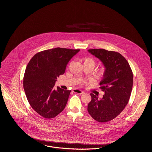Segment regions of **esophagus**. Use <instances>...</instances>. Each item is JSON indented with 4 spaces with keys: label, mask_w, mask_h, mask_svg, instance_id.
<instances>
[{
    "label": "esophagus",
    "mask_w": 152,
    "mask_h": 152,
    "mask_svg": "<svg viewBox=\"0 0 152 152\" xmlns=\"http://www.w3.org/2000/svg\"><path fill=\"white\" fill-rule=\"evenodd\" d=\"M72 91L74 93L78 94H84L83 91H81L80 89H73Z\"/></svg>",
    "instance_id": "1"
}]
</instances>
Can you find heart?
Here are the masks:
<instances>
[{"instance_id": "heart-1", "label": "heart", "mask_w": 152, "mask_h": 152, "mask_svg": "<svg viewBox=\"0 0 152 152\" xmlns=\"http://www.w3.org/2000/svg\"><path fill=\"white\" fill-rule=\"evenodd\" d=\"M83 62H84V65H90L93 66L94 67L95 65V61L92 58H89V57H86V58H83ZM105 73V69H101L100 74L101 75H103Z\"/></svg>"}]
</instances>
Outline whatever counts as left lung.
I'll return each instance as SVG.
<instances>
[{
	"instance_id": "left-lung-1",
	"label": "left lung",
	"mask_w": 152,
	"mask_h": 152,
	"mask_svg": "<svg viewBox=\"0 0 152 152\" xmlns=\"http://www.w3.org/2000/svg\"><path fill=\"white\" fill-rule=\"evenodd\" d=\"M88 51L99 58L105 68L99 87L105 94L100 99L98 96L90 94L92 100L88 104V111L96 121L108 122L123 111L129 101L133 87V72L128 61L117 52L104 49Z\"/></svg>"
}]
</instances>
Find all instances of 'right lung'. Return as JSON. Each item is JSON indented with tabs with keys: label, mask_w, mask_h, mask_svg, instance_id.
<instances>
[{
	"label": "right lung",
	"mask_w": 152,
	"mask_h": 152,
	"mask_svg": "<svg viewBox=\"0 0 152 152\" xmlns=\"http://www.w3.org/2000/svg\"><path fill=\"white\" fill-rule=\"evenodd\" d=\"M80 50L55 48L35 54L26 67L23 87L31 107L44 118H53L65 108L71 91L54 86L66 64Z\"/></svg>",
	"instance_id": "add662e5"
}]
</instances>
